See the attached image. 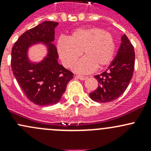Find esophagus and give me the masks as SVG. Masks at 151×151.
Segmentation results:
<instances>
[{"instance_id":"obj_1","label":"esophagus","mask_w":151,"mask_h":151,"mask_svg":"<svg viewBox=\"0 0 151 151\" xmlns=\"http://www.w3.org/2000/svg\"><path fill=\"white\" fill-rule=\"evenodd\" d=\"M76 77H77V78H78L79 80H85L88 79V77H84V76H80V75L76 76Z\"/></svg>"}]
</instances>
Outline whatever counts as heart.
<instances>
[{
	"mask_svg": "<svg viewBox=\"0 0 151 151\" xmlns=\"http://www.w3.org/2000/svg\"><path fill=\"white\" fill-rule=\"evenodd\" d=\"M82 52L85 57L74 67L80 74H90L108 66L113 60L115 41L111 33L99 27L80 28L74 30L68 39L58 42V52L65 66L75 64Z\"/></svg>",
	"mask_w": 151,
	"mask_h": 151,
	"instance_id": "b5f03b06",
	"label": "heart"
}]
</instances>
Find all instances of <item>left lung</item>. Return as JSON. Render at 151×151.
Returning a JSON list of instances; mask_svg holds the SVG:
<instances>
[{
    "instance_id": "8db88e82",
    "label": "left lung",
    "mask_w": 151,
    "mask_h": 151,
    "mask_svg": "<svg viewBox=\"0 0 151 151\" xmlns=\"http://www.w3.org/2000/svg\"><path fill=\"white\" fill-rule=\"evenodd\" d=\"M134 60L133 45L123 34L118 53L112 63L104 72L94 76L99 86L89 94L91 99L98 102H110L121 96L132 78Z\"/></svg>"
}]
</instances>
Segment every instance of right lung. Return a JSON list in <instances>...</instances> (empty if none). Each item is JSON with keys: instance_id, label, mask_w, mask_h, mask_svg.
<instances>
[{"instance_id": "1", "label": "right lung", "mask_w": 151, "mask_h": 151, "mask_svg": "<svg viewBox=\"0 0 151 151\" xmlns=\"http://www.w3.org/2000/svg\"><path fill=\"white\" fill-rule=\"evenodd\" d=\"M58 23L45 21L25 31L12 50V69L27 98L39 106L57 104L74 74L59 64L57 49L53 45L55 28ZM42 43L47 48L46 56L39 62L29 58V48Z\"/></svg>"}]
</instances>
